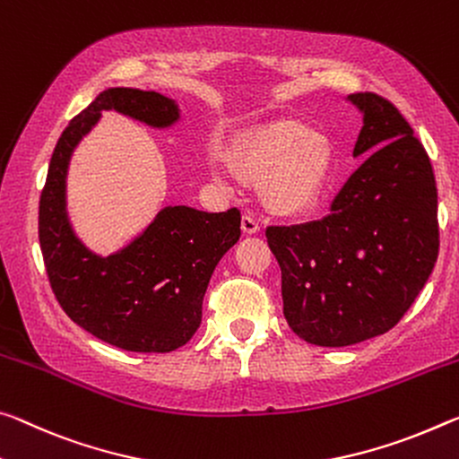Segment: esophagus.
<instances>
[{
	"label": "esophagus",
	"instance_id": "esophagus-1",
	"mask_svg": "<svg viewBox=\"0 0 459 459\" xmlns=\"http://www.w3.org/2000/svg\"><path fill=\"white\" fill-rule=\"evenodd\" d=\"M259 221L253 214H243L241 218V230L245 232V235H255V232H259Z\"/></svg>",
	"mask_w": 459,
	"mask_h": 459
}]
</instances>
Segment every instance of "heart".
Segmentation results:
<instances>
[{
  "instance_id": "1",
  "label": "heart",
  "mask_w": 459,
  "mask_h": 459,
  "mask_svg": "<svg viewBox=\"0 0 459 459\" xmlns=\"http://www.w3.org/2000/svg\"><path fill=\"white\" fill-rule=\"evenodd\" d=\"M230 165L243 179L261 181V195L273 212L298 216L321 200L331 173V151L302 125L280 120L238 141L230 151ZM212 176L218 184L224 181L218 163Z\"/></svg>"
}]
</instances>
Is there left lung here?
I'll return each mask as SVG.
<instances>
[{"label": "left lung", "mask_w": 459, "mask_h": 459, "mask_svg": "<svg viewBox=\"0 0 459 459\" xmlns=\"http://www.w3.org/2000/svg\"><path fill=\"white\" fill-rule=\"evenodd\" d=\"M347 100L363 114L353 157H368L321 221L265 230L281 269L283 316L321 347L388 333L439 253L437 186L425 147L386 98L366 91Z\"/></svg>", "instance_id": "8db88e82"}]
</instances>
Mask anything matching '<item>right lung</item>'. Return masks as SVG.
I'll use <instances>...</instances> for the list:
<instances>
[{
    "label": "right lung",
    "mask_w": 459,
    "mask_h": 459,
    "mask_svg": "<svg viewBox=\"0 0 459 459\" xmlns=\"http://www.w3.org/2000/svg\"><path fill=\"white\" fill-rule=\"evenodd\" d=\"M104 110L152 128L179 120L178 104L161 93L110 87L69 122L40 194L42 259L50 288L73 323L126 351L169 353L198 331L214 267L241 237V212L167 206L125 249L108 257L87 249L67 216V169L73 151Z\"/></svg>",
    "instance_id": "1"
}]
</instances>
